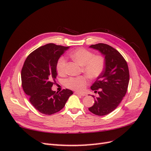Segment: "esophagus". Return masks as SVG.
Here are the masks:
<instances>
[{
    "mask_svg": "<svg viewBox=\"0 0 151 151\" xmlns=\"http://www.w3.org/2000/svg\"><path fill=\"white\" fill-rule=\"evenodd\" d=\"M75 94L78 95H81V96H85L86 95L84 93H79V92H77V91L75 92Z\"/></svg>",
    "mask_w": 151,
    "mask_h": 151,
    "instance_id": "obj_1",
    "label": "esophagus"
}]
</instances>
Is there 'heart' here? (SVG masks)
Returning a JSON list of instances; mask_svg holds the SVG:
<instances>
[{
	"label": "heart",
	"mask_w": 151,
	"mask_h": 151,
	"mask_svg": "<svg viewBox=\"0 0 151 151\" xmlns=\"http://www.w3.org/2000/svg\"><path fill=\"white\" fill-rule=\"evenodd\" d=\"M70 57L82 65V70L89 78H95L101 75L105 66V60L101 55H94L87 49L80 48L70 54ZM66 60L60 57L56 63V70L60 75L65 73ZM88 79L84 76L70 77L65 81L67 87L76 91H82L87 85Z\"/></svg>",
	"instance_id": "1"
}]
</instances>
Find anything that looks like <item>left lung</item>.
Masks as SVG:
<instances>
[{
	"instance_id": "left-lung-1",
	"label": "left lung",
	"mask_w": 151,
	"mask_h": 151,
	"mask_svg": "<svg viewBox=\"0 0 151 151\" xmlns=\"http://www.w3.org/2000/svg\"><path fill=\"white\" fill-rule=\"evenodd\" d=\"M89 48L99 50L104 57V69L91 86L97 92L93 95L95 103L89 110L99 116L113 111L120 104L127 91L129 83V70L123 56L114 48L104 43L91 45Z\"/></svg>"
}]
</instances>
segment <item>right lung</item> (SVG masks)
<instances>
[{
	"label": "right lung",
	"instance_id": "obj_1",
	"mask_svg": "<svg viewBox=\"0 0 151 151\" xmlns=\"http://www.w3.org/2000/svg\"><path fill=\"white\" fill-rule=\"evenodd\" d=\"M69 47L49 43L34 50L27 58L21 70L23 90L31 104L41 114L52 115L64 107L73 91L52 90L57 76L56 63Z\"/></svg>",
	"mask_w": 151,
	"mask_h": 151
}]
</instances>
